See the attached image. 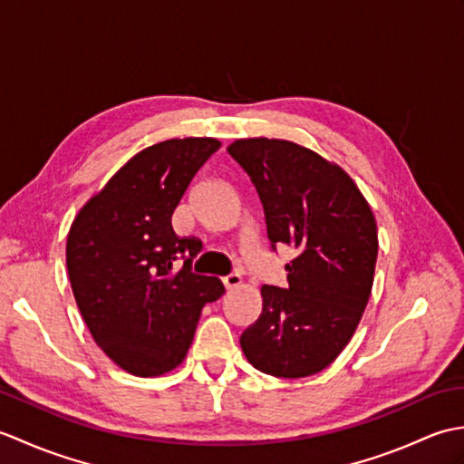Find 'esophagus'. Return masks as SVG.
<instances>
[{"mask_svg": "<svg viewBox=\"0 0 464 464\" xmlns=\"http://www.w3.org/2000/svg\"><path fill=\"white\" fill-rule=\"evenodd\" d=\"M221 281H223V285H225V289H235V287H239V285H241V277H239L237 273L225 275V277H223Z\"/></svg>", "mask_w": 464, "mask_h": 464, "instance_id": "obj_1", "label": "esophagus"}]
</instances>
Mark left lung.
<instances>
[{
	"instance_id": "obj_1",
	"label": "left lung",
	"mask_w": 464,
	"mask_h": 464,
	"mask_svg": "<svg viewBox=\"0 0 464 464\" xmlns=\"http://www.w3.org/2000/svg\"><path fill=\"white\" fill-rule=\"evenodd\" d=\"M227 151L259 195L271 251L295 253L285 287H261L263 311L241 349L261 372L309 377L339 357L367 307L377 223L351 177L307 147L255 137Z\"/></svg>"
}]
</instances>
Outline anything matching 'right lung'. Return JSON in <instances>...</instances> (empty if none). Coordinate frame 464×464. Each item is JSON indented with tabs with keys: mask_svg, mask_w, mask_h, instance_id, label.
I'll list each match as a JSON object with an SVG mask.
<instances>
[{
	"mask_svg": "<svg viewBox=\"0 0 464 464\" xmlns=\"http://www.w3.org/2000/svg\"><path fill=\"white\" fill-rule=\"evenodd\" d=\"M219 147L209 137L147 147L69 229L67 273L82 317L107 357L137 377L175 369L191 347L203 304L225 293L219 279L193 273L201 241L177 237L171 227L195 173Z\"/></svg>",
	"mask_w": 464,
	"mask_h": 464,
	"instance_id": "obj_1",
	"label": "right lung"
}]
</instances>
